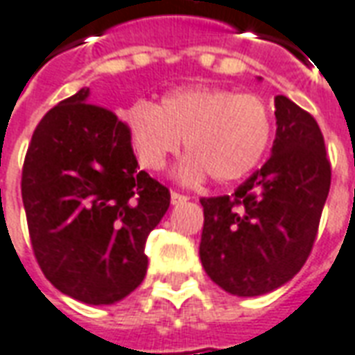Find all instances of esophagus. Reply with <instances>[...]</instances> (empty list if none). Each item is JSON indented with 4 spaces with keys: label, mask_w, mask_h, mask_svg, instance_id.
<instances>
[{
    "label": "esophagus",
    "mask_w": 355,
    "mask_h": 355,
    "mask_svg": "<svg viewBox=\"0 0 355 355\" xmlns=\"http://www.w3.org/2000/svg\"><path fill=\"white\" fill-rule=\"evenodd\" d=\"M188 200H190V198L184 196V193H178L175 192V190L171 192V203H173V205H180V203H186Z\"/></svg>",
    "instance_id": "1"
}]
</instances>
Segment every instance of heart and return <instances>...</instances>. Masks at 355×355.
I'll return each mask as SVG.
<instances>
[{
    "label": "heart",
    "mask_w": 355,
    "mask_h": 355,
    "mask_svg": "<svg viewBox=\"0 0 355 355\" xmlns=\"http://www.w3.org/2000/svg\"><path fill=\"white\" fill-rule=\"evenodd\" d=\"M125 125L139 162L150 171L163 169L184 140L192 155L178 177L186 182L207 173L216 182L243 178L261 163L272 139L266 102L230 89H178L165 94L157 108L137 102L125 112Z\"/></svg>",
    "instance_id": "b5f03b06"
}]
</instances>
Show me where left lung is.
<instances>
[{
	"label": "left lung",
	"mask_w": 355,
	"mask_h": 355,
	"mask_svg": "<svg viewBox=\"0 0 355 355\" xmlns=\"http://www.w3.org/2000/svg\"><path fill=\"white\" fill-rule=\"evenodd\" d=\"M274 102L277 129L268 162L232 196L200 200L201 264L236 297L270 293L304 266L331 186L318 121L283 94Z\"/></svg>",
	"instance_id": "8db88e82"
}]
</instances>
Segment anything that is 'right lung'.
Masks as SVG:
<instances>
[{
  "label": "right lung",
  "instance_id": "right-lung-1",
  "mask_svg": "<svg viewBox=\"0 0 355 355\" xmlns=\"http://www.w3.org/2000/svg\"><path fill=\"white\" fill-rule=\"evenodd\" d=\"M20 188L35 261L60 293L114 304L142 283L171 193L139 169L125 121L91 104L87 87L42 117Z\"/></svg>",
  "mask_w": 355,
  "mask_h": 355
}]
</instances>
